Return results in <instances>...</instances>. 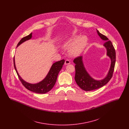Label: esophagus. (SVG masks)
<instances>
[{
    "instance_id": "esophagus-1",
    "label": "esophagus",
    "mask_w": 129,
    "mask_h": 129,
    "mask_svg": "<svg viewBox=\"0 0 129 129\" xmlns=\"http://www.w3.org/2000/svg\"><path fill=\"white\" fill-rule=\"evenodd\" d=\"M70 63H71V62L69 59H66L65 61V65H68V64H70Z\"/></svg>"
}]
</instances>
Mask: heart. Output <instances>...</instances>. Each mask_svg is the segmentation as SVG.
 I'll list each match as a JSON object with an SVG mask.
<instances>
[{
    "instance_id": "obj_1",
    "label": "heart",
    "mask_w": 129,
    "mask_h": 129,
    "mask_svg": "<svg viewBox=\"0 0 129 129\" xmlns=\"http://www.w3.org/2000/svg\"><path fill=\"white\" fill-rule=\"evenodd\" d=\"M88 43L87 37L83 35L78 37L75 36L67 39L63 43V46L70 48V53L71 55L77 56L84 51Z\"/></svg>"
}]
</instances>
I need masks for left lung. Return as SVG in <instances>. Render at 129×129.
I'll return each mask as SVG.
<instances>
[{"instance_id": "obj_1", "label": "left lung", "mask_w": 129, "mask_h": 129, "mask_svg": "<svg viewBox=\"0 0 129 129\" xmlns=\"http://www.w3.org/2000/svg\"><path fill=\"white\" fill-rule=\"evenodd\" d=\"M96 30L99 37L105 42L104 46L106 49V55L110 58V67L104 79L96 80L92 78L87 72L83 60V56H80L75 58L74 60V62L75 64L74 79L77 85L86 91L97 89L105 85L112 77L115 65L116 51L112 42L105 36L100 33L97 29Z\"/></svg>"}]
</instances>
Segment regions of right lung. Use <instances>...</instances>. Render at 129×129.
<instances>
[{
  "mask_svg": "<svg viewBox=\"0 0 129 129\" xmlns=\"http://www.w3.org/2000/svg\"><path fill=\"white\" fill-rule=\"evenodd\" d=\"M32 33H31L29 35L23 38L17 44V47L21 44L23 43L25 41L29 40L32 38ZM65 62V60L62 59L60 61L56 62L53 63L49 70L48 73L46 77L43 80L40 82L36 84H31L26 82L25 80H23L21 76L19 75L17 71L15 63V58H13V63L14 69L18 75L19 78L22 84L25 86L26 88L31 91L39 93V94H44L50 91L53 86L55 85L56 81L59 72L61 70L62 66Z\"/></svg>",
  "mask_w": 129,
  "mask_h": 129,
  "instance_id": "obj_1",
  "label": "right lung"
}]
</instances>
